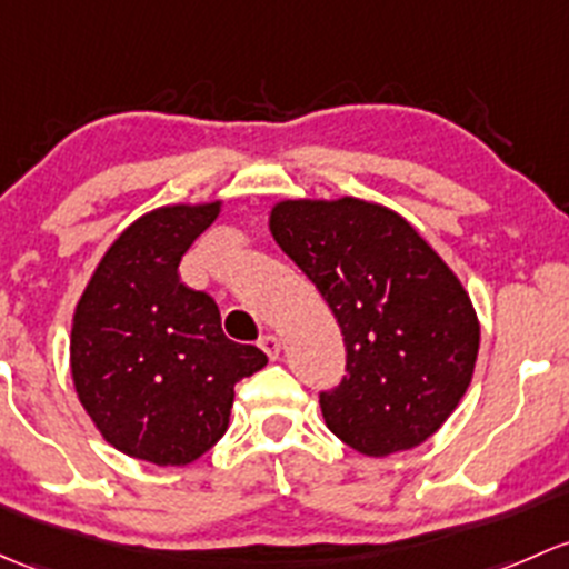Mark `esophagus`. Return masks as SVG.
Listing matches in <instances>:
<instances>
[{"label": "esophagus", "mask_w": 569, "mask_h": 569, "mask_svg": "<svg viewBox=\"0 0 569 569\" xmlns=\"http://www.w3.org/2000/svg\"><path fill=\"white\" fill-rule=\"evenodd\" d=\"M259 346H261V351H264V355L269 357V360H278V357H280V338H278V335H264V338L259 340Z\"/></svg>", "instance_id": "1"}]
</instances>
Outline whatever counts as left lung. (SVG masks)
<instances>
[{
  "label": "left lung",
  "mask_w": 569,
  "mask_h": 569,
  "mask_svg": "<svg viewBox=\"0 0 569 569\" xmlns=\"http://www.w3.org/2000/svg\"><path fill=\"white\" fill-rule=\"evenodd\" d=\"M269 231L343 332L346 376L319 395L327 428L370 458L422 445L456 411L480 349L458 274L409 220L355 196L278 201Z\"/></svg>",
  "instance_id": "8db88e82"
}]
</instances>
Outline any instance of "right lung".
Listing matches in <instances>:
<instances>
[{"label": "right lung", "instance_id": "obj_1", "mask_svg": "<svg viewBox=\"0 0 569 569\" xmlns=\"http://www.w3.org/2000/svg\"><path fill=\"white\" fill-rule=\"evenodd\" d=\"M220 207L141 214L76 305L70 373L81 406L111 447L154 466L204 456L229 428L237 381L267 365L261 349L226 338L212 297L179 280V261Z\"/></svg>", "mask_w": 569, "mask_h": 569}]
</instances>
